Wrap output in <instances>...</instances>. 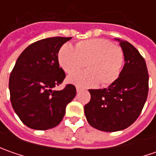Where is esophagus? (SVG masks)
<instances>
[{"label": "esophagus", "instance_id": "1", "mask_svg": "<svg viewBox=\"0 0 156 156\" xmlns=\"http://www.w3.org/2000/svg\"><path fill=\"white\" fill-rule=\"evenodd\" d=\"M80 91H81V88H80L79 87H76V92H77V93H79Z\"/></svg>", "mask_w": 156, "mask_h": 156}]
</instances>
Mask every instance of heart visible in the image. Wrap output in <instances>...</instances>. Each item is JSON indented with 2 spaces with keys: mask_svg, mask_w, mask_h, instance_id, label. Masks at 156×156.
<instances>
[{
  "mask_svg": "<svg viewBox=\"0 0 156 156\" xmlns=\"http://www.w3.org/2000/svg\"><path fill=\"white\" fill-rule=\"evenodd\" d=\"M58 63L64 72L70 74L69 83L81 88L114 83L121 75L124 64L123 50L109 41L90 39L81 41L75 45L64 44L58 52ZM86 63L87 70L73 72Z\"/></svg>",
  "mask_w": 156,
  "mask_h": 156,
  "instance_id": "b5f03b06",
  "label": "heart"
}]
</instances>
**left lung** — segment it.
Returning <instances> with one entry per match:
<instances>
[{
  "instance_id": "obj_1",
  "label": "left lung",
  "mask_w": 156,
  "mask_h": 156,
  "mask_svg": "<svg viewBox=\"0 0 156 156\" xmlns=\"http://www.w3.org/2000/svg\"><path fill=\"white\" fill-rule=\"evenodd\" d=\"M124 53L121 75L108 88L89 89L90 101L85 105L87 122L94 129L115 132L127 129L140 115L148 93L145 60L129 42L116 39Z\"/></svg>"
}]
</instances>
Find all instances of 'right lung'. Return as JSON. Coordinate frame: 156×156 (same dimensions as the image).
Returning <instances> with one entry per match:
<instances>
[{"label":"right lung","mask_w":156,"mask_h":156,"mask_svg":"<svg viewBox=\"0 0 156 156\" xmlns=\"http://www.w3.org/2000/svg\"><path fill=\"white\" fill-rule=\"evenodd\" d=\"M71 37L41 40L25 48L18 57L9 77L11 104L27 127L47 130L56 127L66 107L76 94L74 85L53 90L61 84L65 73L58 63V52Z\"/></svg>","instance_id":"add662e5"}]
</instances>
